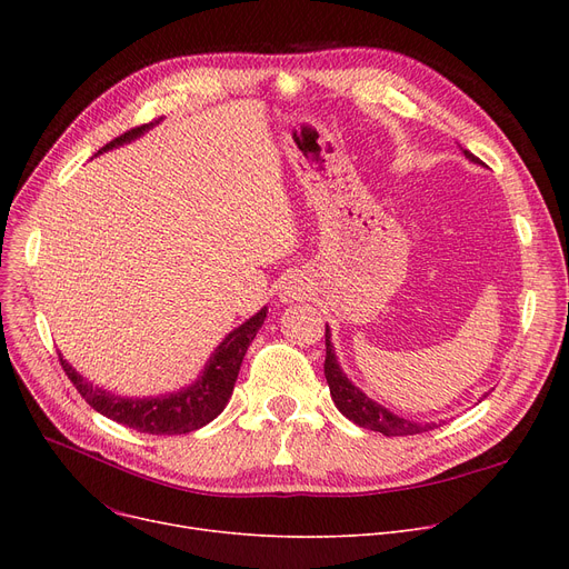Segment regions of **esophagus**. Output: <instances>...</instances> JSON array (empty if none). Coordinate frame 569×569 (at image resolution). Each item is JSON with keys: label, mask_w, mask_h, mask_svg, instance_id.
Segmentation results:
<instances>
[{"label": "esophagus", "mask_w": 569, "mask_h": 569, "mask_svg": "<svg viewBox=\"0 0 569 569\" xmlns=\"http://www.w3.org/2000/svg\"><path fill=\"white\" fill-rule=\"evenodd\" d=\"M300 281H288L283 288H281V300L283 302H292V300H300L302 295V286H297Z\"/></svg>", "instance_id": "1"}]
</instances>
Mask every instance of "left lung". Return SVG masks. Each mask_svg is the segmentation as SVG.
<instances>
[{
	"label": "left lung",
	"instance_id": "1",
	"mask_svg": "<svg viewBox=\"0 0 569 569\" xmlns=\"http://www.w3.org/2000/svg\"><path fill=\"white\" fill-rule=\"evenodd\" d=\"M463 154L472 163H482L480 159L472 157L468 149ZM330 337H332L330 327H325V346H327V350H325V378H327V385H330L332 401L337 403L341 415H346L350 422H355L357 427L378 431L382 436H415V433H425V431H431V429L440 427L436 422H425V425L422 422H410V420H406V417H399L387 408H382L380 403L371 401L362 390H357V387L341 371Z\"/></svg>",
	"mask_w": 569,
	"mask_h": 569
}]
</instances>
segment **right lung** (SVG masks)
<instances>
[{"instance_id":"right-lung-1","label":"right lung","mask_w":569,"mask_h":569,"mask_svg":"<svg viewBox=\"0 0 569 569\" xmlns=\"http://www.w3.org/2000/svg\"><path fill=\"white\" fill-rule=\"evenodd\" d=\"M154 124L157 122H149L122 133L119 138L110 140L106 147H101L99 154L108 152L112 147L136 140ZM264 318H267V309H260L244 325H239L237 330H232L223 339V343L214 350V355L209 357L202 376L193 385L166 397H149V399L117 397L112 392L101 390V387H94L92 382H87L67 360H62V355H59V362H62V369L67 371L69 380L76 385L80 397L97 412L106 415L108 420L136 429L140 433H152V436L191 433L212 422L214 417H219L221 410L226 408L232 395L239 367H242L244 355L251 341L256 339Z\"/></svg>"}]
</instances>
